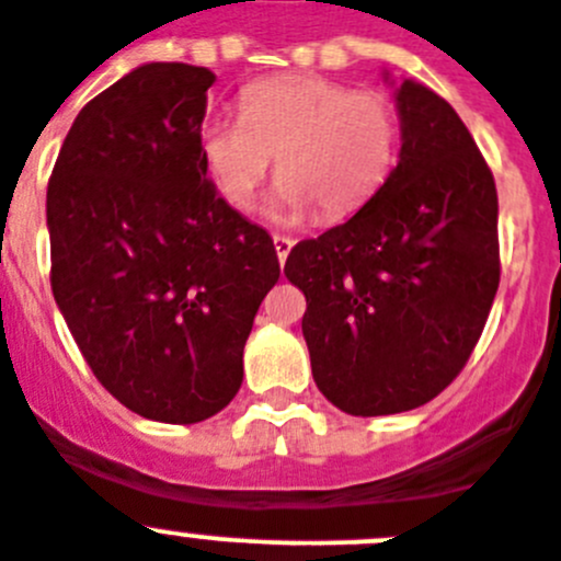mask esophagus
Wrapping results in <instances>:
<instances>
[{
  "mask_svg": "<svg viewBox=\"0 0 561 561\" xmlns=\"http://www.w3.org/2000/svg\"><path fill=\"white\" fill-rule=\"evenodd\" d=\"M274 249H276V256H279V262H285L287 254H290V249H293V240L285 234H274Z\"/></svg>",
  "mask_w": 561,
  "mask_h": 561,
  "instance_id": "34e87169",
  "label": "esophagus"
}]
</instances>
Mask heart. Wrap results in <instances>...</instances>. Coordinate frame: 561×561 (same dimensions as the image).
Segmentation results:
<instances>
[{
    "mask_svg": "<svg viewBox=\"0 0 561 561\" xmlns=\"http://www.w3.org/2000/svg\"><path fill=\"white\" fill-rule=\"evenodd\" d=\"M400 114L380 92L318 75H279L240 92V117L198 128L206 179L231 209H249L276 156L271 218L293 224L316 206L343 220L380 193L397 164Z\"/></svg>",
    "mask_w": 561,
    "mask_h": 561,
    "instance_id": "obj_1",
    "label": "heart"
}]
</instances>
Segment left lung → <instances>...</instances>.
I'll return each mask as SVG.
<instances>
[{
	"mask_svg": "<svg viewBox=\"0 0 561 561\" xmlns=\"http://www.w3.org/2000/svg\"><path fill=\"white\" fill-rule=\"evenodd\" d=\"M402 148L380 193L316 240L285 276L318 391L352 416L425 405L458 377L501 282L497 190L447 100L416 80L397 89Z\"/></svg>",
	"mask_w": 561,
	"mask_h": 561,
	"instance_id": "left-lung-1",
	"label": "left lung"
}]
</instances>
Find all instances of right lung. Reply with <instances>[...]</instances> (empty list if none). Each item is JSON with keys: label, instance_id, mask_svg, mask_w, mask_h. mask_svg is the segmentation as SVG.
Masks as SVG:
<instances>
[{"label": "right lung", "instance_id": "1", "mask_svg": "<svg viewBox=\"0 0 561 561\" xmlns=\"http://www.w3.org/2000/svg\"><path fill=\"white\" fill-rule=\"evenodd\" d=\"M215 75L145 64L85 103L47 186L53 296L128 411L193 425L243 382V346L279 279L274 240L206 179Z\"/></svg>", "mask_w": 561, "mask_h": 561}]
</instances>
